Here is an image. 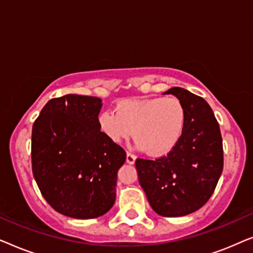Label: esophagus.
Returning a JSON list of instances; mask_svg holds the SVG:
<instances>
[{
    "label": "esophagus",
    "instance_id": "obj_1",
    "mask_svg": "<svg viewBox=\"0 0 253 253\" xmlns=\"http://www.w3.org/2000/svg\"><path fill=\"white\" fill-rule=\"evenodd\" d=\"M134 161H136V157H134L132 153H129V152H127V153H126V162H127V164L133 165Z\"/></svg>",
    "mask_w": 253,
    "mask_h": 253
}]
</instances>
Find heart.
Segmentation results:
<instances>
[{"mask_svg":"<svg viewBox=\"0 0 253 253\" xmlns=\"http://www.w3.org/2000/svg\"><path fill=\"white\" fill-rule=\"evenodd\" d=\"M115 113L105 110L99 115L102 132L113 143L133 139L147 154L160 157L174 150L186 124V108L175 96L126 99L116 105Z\"/></svg>","mask_w":253,"mask_h":253,"instance_id":"b5f03b06","label":"heart"}]
</instances>
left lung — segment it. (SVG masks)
<instances>
[{"mask_svg":"<svg viewBox=\"0 0 253 253\" xmlns=\"http://www.w3.org/2000/svg\"><path fill=\"white\" fill-rule=\"evenodd\" d=\"M165 94L184 103V132L167 155L155 160L138 158L136 169L154 212L175 217L196 212L213 195L222 174L223 147L219 123L202 96L182 87H171Z\"/></svg>","mask_w":253,"mask_h":253,"instance_id":"8db88e82","label":"left lung"}]
</instances>
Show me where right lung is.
<instances>
[{"label":"right lung","mask_w":253,"mask_h":253,"mask_svg":"<svg viewBox=\"0 0 253 253\" xmlns=\"http://www.w3.org/2000/svg\"><path fill=\"white\" fill-rule=\"evenodd\" d=\"M101 99L49 100L32 127V171L46 202L65 216L94 219L112 209L126 153L100 131Z\"/></svg>","instance_id":"add662e5"}]
</instances>
